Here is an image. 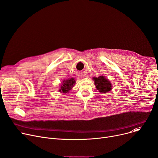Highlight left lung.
Returning a JSON list of instances; mask_svg holds the SVG:
<instances>
[{
  "label": "left lung",
  "mask_w": 158,
  "mask_h": 158,
  "mask_svg": "<svg viewBox=\"0 0 158 158\" xmlns=\"http://www.w3.org/2000/svg\"><path fill=\"white\" fill-rule=\"evenodd\" d=\"M94 83L96 86L97 89L99 92L107 93L110 91L112 88L110 81L107 80L104 76H99L98 77H94Z\"/></svg>",
  "instance_id": "8db88e82"
}]
</instances>
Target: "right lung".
Instances as JSON below:
<instances>
[{
  "label": "right lung",
  "instance_id": "add662e5",
  "mask_svg": "<svg viewBox=\"0 0 158 158\" xmlns=\"http://www.w3.org/2000/svg\"><path fill=\"white\" fill-rule=\"evenodd\" d=\"M75 82H76V81L74 80L73 78L69 79L66 80V81L64 80L63 81V85L61 86V89H60V92H63V93L69 92V91L73 86Z\"/></svg>",
  "mask_w": 158,
  "mask_h": 158
}]
</instances>
